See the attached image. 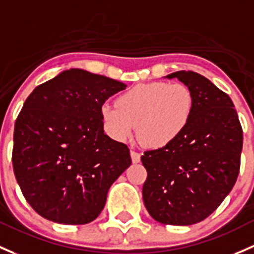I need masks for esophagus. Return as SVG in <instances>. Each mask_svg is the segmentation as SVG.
Masks as SVG:
<instances>
[{
    "instance_id": "esophagus-1",
    "label": "esophagus",
    "mask_w": 254,
    "mask_h": 254,
    "mask_svg": "<svg viewBox=\"0 0 254 254\" xmlns=\"http://www.w3.org/2000/svg\"><path fill=\"white\" fill-rule=\"evenodd\" d=\"M130 154H131L132 162H134V163L140 162V159H141V153H140V152H137V151H136V149L131 148V151H130Z\"/></svg>"
}]
</instances>
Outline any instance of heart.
<instances>
[{
	"mask_svg": "<svg viewBox=\"0 0 254 254\" xmlns=\"http://www.w3.org/2000/svg\"><path fill=\"white\" fill-rule=\"evenodd\" d=\"M193 95L183 82L153 81L130 87L116 105L101 107V118L109 136L125 141L137 125V135L148 147L162 148L178 140L189 127Z\"/></svg>",
	"mask_w": 254,
	"mask_h": 254,
	"instance_id": "b5f03b06",
	"label": "heart"
}]
</instances>
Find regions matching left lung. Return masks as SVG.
<instances>
[{
    "instance_id": "obj_1",
    "label": "left lung",
    "mask_w": 254,
    "mask_h": 254,
    "mask_svg": "<svg viewBox=\"0 0 254 254\" xmlns=\"http://www.w3.org/2000/svg\"><path fill=\"white\" fill-rule=\"evenodd\" d=\"M190 87L193 112L184 134L167 147L146 151L142 198L149 215L165 225H192L209 217L237 180L244 142L231 98L198 73L167 75Z\"/></svg>"
}]
</instances>
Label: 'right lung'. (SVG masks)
Listing matches in <instances>:
<instances>
[{
  "label": "right lung",
  "mask_w": 254,
  "mask_h": 254,
  "mask_svg": "<svg viewBox=\"0 0 254 254\" xmlns=\"http://www.w3.org/2000/svg\"><path fill=\"white\" fill-rule=\"evenodd\" d=\"M127 85L70 69L35 87L15 120L12 163L37 214L68 225L91 223L107 192L131 164L125 143L105 134L101 107Z\"/></svg>",
  "instance_id": "add662e5"
}]
</instances>
